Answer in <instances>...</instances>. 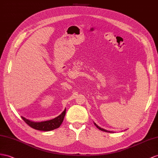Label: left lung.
I'll return each instance as SVG.
<instances>
[{"instance_id": "obj_1", "label": "left lung", "mask_w": 158, "mask_h": 158, "mask_svg": "<svg viewBox=\"0 0 158 158\" xmlns=\"http://www.w3.org/2000/svg\"><path fill=\"white\" fill-rule=\"evenodd\" d=\"M95 125H96V127L99 129V130H102V131H106V132H111V131H107V130H106V129H103V128H101L100 127H99L98 125H97V124H95Z\"/></svg>"}]
</instances>
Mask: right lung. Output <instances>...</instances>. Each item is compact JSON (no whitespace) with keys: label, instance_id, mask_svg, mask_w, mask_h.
<instances>
[{"label":"right lung","instance_id":"right-lung-1","mask_svg":"<svg viewBox=\"0 0 158 158\" xmlns=\"http://www.w3.org/2000/svg\"><path fill=\"white\" fill-rule=\"evenodd\" d=\"M65 113L66 109L63 111L61 114L59 115L58 117H56V118L51 120L41 121V122H34V121H31L30 120L23 118V117H22V119L27 125H29L32 128L39 131H48L53 130V129H55L60 127V125H61L62 122L63 121L64 115H65Z\"/></svg>","mask_w":158,"mask_h":158}]
</instances>
